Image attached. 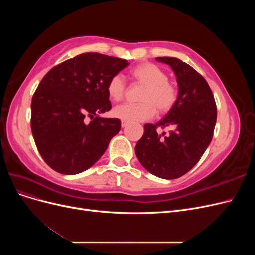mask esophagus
Segmentation results:
<instances>
[{
  "mask_svg": "<svg viewBox=\"0 0 255 255\" xmlns=\"http://www.w3.org/2000/svg\"><path fill=\"white\" fill-rule=\"evenodd\" d=\"M128 125V123L126 122V121H122V122H121V127H122V128H126Z\"/></svg>",
  "mask_w": 255,
  "mask_h": 255,
  "instance_id": "esophagus-1",
  "label": "esophagus"
}]
</instances>
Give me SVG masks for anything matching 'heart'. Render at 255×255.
I'll return each mask as SVG.
<instances>
[{"label":"heart","instance_id":"heart-1","mask_svg":"<svg viewBox=\"0 0 255 255\" xmlns=\"http://www.w3.org/2000/svg\"><path fill=\"white\" fill-rule=\"evenodd\" d=\"M130 76L136 84L144 87L139 96L140 104H123L113 111L116 118L128 123L151 119L155 112L166 114L177 100V88L168 81V75L158 66L143 63L134 67ZM107 95L114 102H120L126 95V84L120 75H115L107 84Z\"/></svg>","mask_w":255,"mask_h":255}]
</instances>
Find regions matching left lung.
<instances>
[{"label": "left lung", "instance_id": "8db88e82", "mask_svg": "<svg viewBox=\"0 0 255 255\" xmlns=\"http://www.w3.org/2000/svg\"><path fill=\"white\" fill-rule=\"evenodd\" d=\"M171 67L179 94L172 109L155 125L143 126L142 137L135 153L150 173L161 179H177L187 173L211 143L217 120L213 92L203 76L175 57H156ZM168 126L169 133L159 134L156 128Z\"/></svg>", "mask_w": 255, "mask_h": 255}]
</instances>
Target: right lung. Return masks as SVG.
<instances>
[{
    "label": "right lung",
    "mask_w": 255,
    "mask_h": 255,
    "mask_svg": "<svg viewBox=\"0 0 255 255\" xmlns=\"http://www.w3.org/2000/svg\"><path fill=\"white\" fill-rule=\"evenodd\" d=\"M128 65L127 59L88 52L43 76L30 104V128L38 151L53 170L68 175L87 170L119 133V119L99 115L111 111L107 84Z\"/></svg>",
    "instance_id": "1"
}]
</instances>
